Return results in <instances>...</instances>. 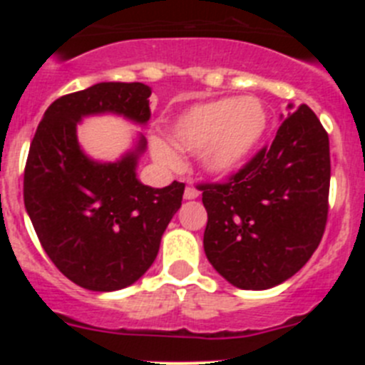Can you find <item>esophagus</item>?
<instances>
[{
  "label": "esophagus",
  "instance_id": "1",
  "mask_svg": "<svg viewBox=\"0 0 365 365\" xmlns=\"http://www.w3.org/2000/svg\"><path fill=\"white\" fill-rule=\"evenodd\" d=\"M199 197V192L193 186H186L185 190V199L186 201H192V199H197Z\"/></svg>",
  "mask_w": 365,
  "mask_h": 365
}]
</instances>
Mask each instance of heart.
Instances as JSON below:
<instances>
[{
	"mask_svg": "<svg viewBox=\"0 0 365 365\" xmlns=\"http://www.w3.org/2000/svg\"><path fill=\"white\" fill-rule=\"evenodd\" d=\"M270 115L256 96H225L195 104L168 128L173 148L199 153L205 172L227 175L240 170L269 131ZM151 155L166 168L180 164L179 153L163 138H151Z\"/></svg>",
	"mask_w": 365,
	"mask_h": 365,
	"instance_id": "obj_1",
	"label": "heart"
}]
</instances>
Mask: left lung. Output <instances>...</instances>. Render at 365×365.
<instances>
[{
	"instance_id": "1",
	"label": "left lung",
	"mask_w": 365,
	"mask_h": 365,
	"mask_svg": "<svg viewBox=\"0 0 365 365\" xmlns=\"http://www.w3.org/2000/svg\"><path fill=\"white\" fill-rule=\"evenodd\" d=\"M329 180L327 131L303 104L287 115L270 148L230 180L199 186L208 214L202 245L212 267L245 291L292 278L324 235Z\"/></svg>"
}]
</instances>
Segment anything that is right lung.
Returning a JSON list of instances; mask_svg holds the SVG:
<instances>
[{"instance_id": "obj_1", "label": "right lung", "mask_w": 365, "mask_h": 365, "mask_svg": "<svg viewBox=\"0 0 365 365\" xmlns=\"http://www.w3.org/2000/svg\"><path fill=\"white\" fill-rule=\"evenodd\" d=\"M151 89L140 82H100L60 96L43 113L29 150L25 210L56 269L87 291H120L143 278L159 254L185 185H143L137 164L146 151L138 135L115 163L91 159L76 128L86 117L118 115L150 120Z\"/></svg>"}]
</instances>
